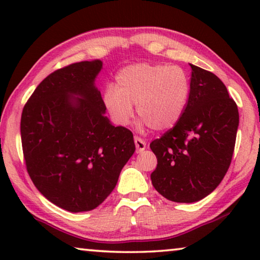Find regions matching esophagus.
<instances>
[{"mask_svg":"<svg viewBox=\"0 0 260 260\" xmlns=\"http://www.w3.org/2000/svg\"><path fill=\"white\" fill-rule=\"evenodd\" d=\"M135 145H136L137 152H142L143 150H145V147H147L145 142L142 141L140 137H135Z\"/></svg>","mask_w":260,"mask_h":260,"instance_id":"1","label":"esophagus"}]
</instances>
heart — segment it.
<instances>
[{
  "label": "heart",
  "mask_w": 260,
  "mask_h": 260,
  "mask_svg": "<svg viewBox=\"0 0 260 260\" xmlns=\"http://www.w3.org/2000/svg\"><path fill=\"white\" fill-rule=\"evenodd\" d=\"M189 95V78L181 67L143 62L119 71L116 87H105L103 103L117 125L129 123L136 105L142 124L166 131L182 118Z\"/></svg>",
  "instance_id": "heart-1"
}]
</instances>
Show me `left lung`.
Instances as JSON below:
<instances>
[{
	"label": "left lung",
	"mask_w": 260,
	"mask_h": 260,
	"mask_svg": "<svg viewBox=\"0 0 260 260\" xmlns=\"http://www.w3.org/2000/svg\"><path fill=\"white\" fill-rule=\"evenodd\" d=\"M190 95L182 118L150 143L157 157L151 182L162 197L190 204L211 194L232 159L239 112L215 74L191 65Z\"/></svg>",
	"instance_id": "obj_1"
}]
</instances>
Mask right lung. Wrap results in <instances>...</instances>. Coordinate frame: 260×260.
I'll return each instance as SVG.
<instances>
[{"mask_svg":"<svg viewBox=\"0 0 260 260\" xmlns=\"http://www.w3.org/2000/svg\"><path fill=\"white\" fill-rule=\"evenodd\" d=\"M101 60L56 70L35 88L21 116L27 172L58 207L94 209L111 194L135 152L133 133L112 125L95 78Z\"/></svg>","mask_w":260,"mask_h":260,"instance_id":"add662e5","label":"right lung"}]
</instances>
